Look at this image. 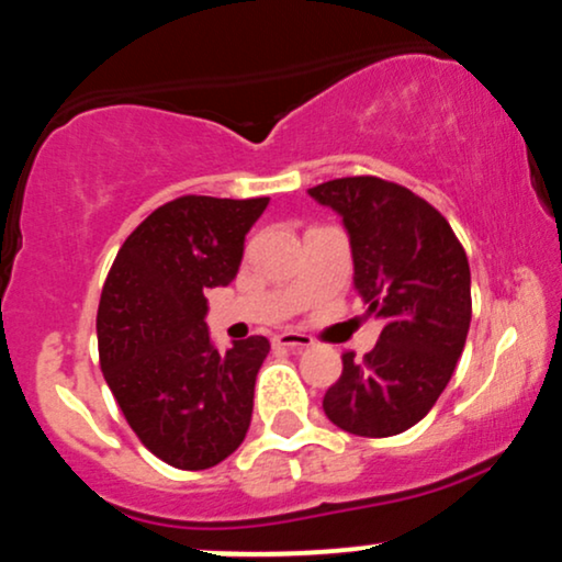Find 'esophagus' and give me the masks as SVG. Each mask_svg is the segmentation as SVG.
<instances>
[{"label": "esophagus", "mask_w": 562, "mask_h": 562, "mask_svg": "<svg viewBox=\"0 0 562 562\" xmlns=\"http://www.w3.org/2000/svg\"><path fill=\"white\" fill-rule=\"evenodd\" d=\"M273 346L292 348V351H303V348L313 346V340H311V335H303V331H281V335L273 337Z\"/></svg>", "instance_id": "34e87169"}]
</instances>
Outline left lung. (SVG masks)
Instances as JSON below:
<instances>
[{
	"mask_svg": "<svg viewBox=\"0 0 562 562\" xmlns=\"http://www.w3.org/2000/svg\"><path fill=\"white\" fill-rule=\"evenodd\" d=\"M307 195L342 220L356 294L370 316L385 318L364 361L342 356L324 413L342 431L394 437L426 418L463 353L472 322L467 251L448 220L407 187L346 177Z\"/></svg>",
	"mask_w": 562,
	"mask_h": 562,
	"instance_id": "8db88e82",
	"label": "left lung"
}]
</instances>
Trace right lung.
I'll return each instance as SVG.
<instances>
[{
	"mask_svg": "<svg viewBox=\"0 0 562 562\" xmlns=\"http://www.w3.org/2000/svg\"><path fill=\"white\" fill-rule=\"evenodd\" d=\"M270 198L184 195L125 238L101 289L99 356L125 420L168 467H216L251 424L262 335L220 351L206 292L231 286Z\"/></svg>",
	"mask_w": 562,
	"mask_h": 562,
	"instance_id": "obj_1",
	"label": "right lung"
}]
</instances>
